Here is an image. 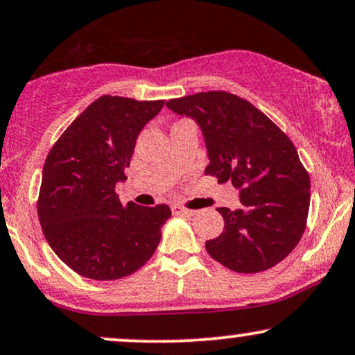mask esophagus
Masks as SVG:
<instances>
[{
	"instance_id": "1",
	"label": "esophagus",
	"mask_w": 355,
	"mask_h": 355,
	"mask_svg": "<svg viewBox=\"0 0 355 355\" xmlns=\"http://www.w3.org/2000/svg\"><path fill=\"white\" fill-rule=\"evenodd\" d=\"M172 211L175 215H193V210H190V208H185L182 207V205H173L172 207Z\"/></svg>"
}]
</instances>
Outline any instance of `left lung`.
Here are the masks:
<instances>
[{
	"label": "left lung",
	"mask_w": 355,
	"mask_h": 355,
	"mask_svg": "<svg viewBox=\"0 0 355 355\" xmlns=\"http://www.w3.org/2000/svg\"><path fill=\"white\" fill-rule=\"evenodd\" d=\"M198 123L207 145L205 173L232 182L241 208H218L225 230L205 243L208 254L236 272L275 266L300 243L311 200L309 173L275 122L234 94L198 92L166 102Z\"/></svg>",
	"instance_id": "1"
}]
</instances>
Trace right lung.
<instances>
[{
  "label": "right lung",
  "instance_id": "obj_1",
  "mask_svg": "<svg viewBox=\"0 0 355 355\" xmlns=\"http://www.w3.org/2000/svg\"><path fill=\"white\" fill-rule=\"evenodd\" d=\"M164 102L102 96L46 157L37 216L58 258L80 276L121 279L140 270L159 246L170 208L123 207L115 185L125 180L137 137Z\"/></svg>",
  "mask_w": 355,
  "mask_h": 355
}]
</instances>
